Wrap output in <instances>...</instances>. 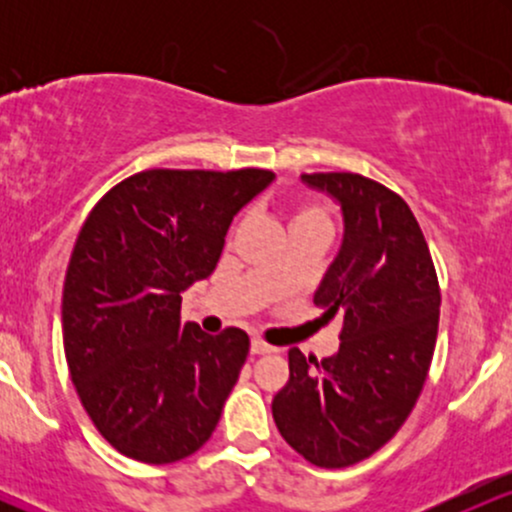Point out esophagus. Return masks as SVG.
Segmentation results:
<instances>
[{"mask_svg": "<svg viewBox=\"0 0 512 512\" xmlns=\"http://www.w3.org/2000/svg\"><path fill=\"white\" fill-rule=\"evenodd\" d=\"M250 351L255 356H262V354H274V346L272 344H267V342H262V339H252L250 342Z\"/></svg>", "mask_w": 512, "mask_h": 512, "instance_id": "34e87169", "label": "esophagus"}]
</instances>
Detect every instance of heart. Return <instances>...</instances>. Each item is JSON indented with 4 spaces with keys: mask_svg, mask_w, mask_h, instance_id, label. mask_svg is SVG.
Listing matches in <instances>:
<instances>
[{
    "mask_svg": "<svg viewBox=\"0 0 512 512\" xmlns=\"http://www.w3.org/2000/svg\"><path fill=\"white\" fill-rule=\"evenodd\" d=\"M325 209L313 202H298L289 214V231H298V228H327Z\"/></svg>",
    "mask_w": 512,
    "mask_h": 512,
    "instance_id": "heart-1",
    "label": "heart"
}]
</instances>
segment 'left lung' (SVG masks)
I'll list each match as a JSON object with an SVG mask.
<instances>
[{
	"label": "left lung",
	"mask_w": 512,
	"mask_h": 512,
	"mask_svg": "<svg viewBox=\"0 0 512 512\" xmlns=\"http://www.w3.org/2000/svg\"><path fill=\"white\" fill-rule=\"evenodd\" d=\"M303 182L342 207V248L313 298L325 320H342V342L320 363L289 351V383L272 414L298 455L339 469L383 448L414 409L436 349L440 286L419 221L397 192L358 173Z\"/></svg>",
	"instance_id": "obj_1"
}]
</instances>
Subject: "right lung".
I'll use <instances>...</instances> for the list:
<instances>
[{"label": "right lung", "instance_id": "1", "mask_svg": "<svg viewBox=\"0 0 512 512\" xmlns=\"http://www.w3.org/2000/svg\"><path fill=\"white\" fill-rule=\"evenodd\" d=\"M272 180L262 168L144 170L81 226L62 291L64 354L86 414L122 455L185 460L219 424L250 337L182 325L180 293L214 272L233 216Z\"/></svg>", "mask_w": 512, "mask_h": 512}]
</instances>
